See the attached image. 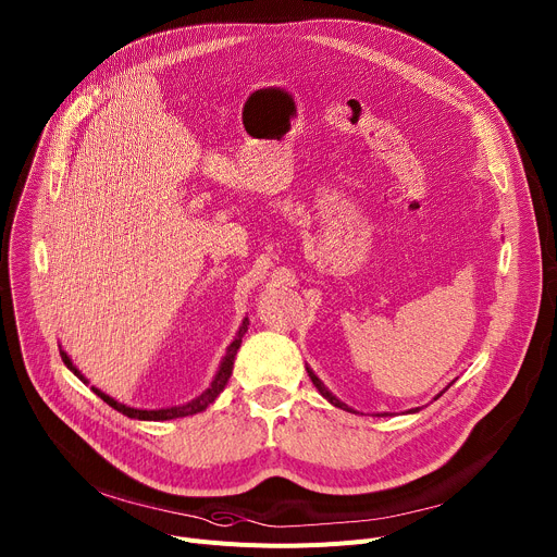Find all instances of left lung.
<instances>
[{
	"mask_svg": "<svg viewBox=\"0 0 557 557\" xmlns=\"http://www.w3.org/2000/svg\"><path fill=\"white\" fill-rule=\"evenodd\" d=\"M307 373H309L311 382L315 384V388L322 393V397H326V399L333 404V407H337V409H344V411H350V413H356V411H352V409H348L344 401H339V399H337V397H335V395H333V393H331V391L324 386V382H322V380H320V377H318V375H315V373H313L309 367H307ZM450 384H453V382H450ZM450 384H448V386H450ZM448 386H446V388H448ZM446 388H444V391H446ZM444 391H442V393H444ZM442 393H440V395H442ZM440 395H437V397H440ZM416 411H420V409H411V411H407V413H416ZM386 416H388V413H377V418H386Z\"/></svg>",
	"mask_w": 557,
	"mask_h": 557,
	"instance_id": "1",
	"label": "left lung"
}]
</instances>
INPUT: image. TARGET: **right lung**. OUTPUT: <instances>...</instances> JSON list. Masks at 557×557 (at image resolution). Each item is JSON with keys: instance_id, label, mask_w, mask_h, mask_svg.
Instances as JSON below:
<instances>
[{"instance_id": "1", "label": "right lung", "mask_w": 557, "mask_h": 557, "mask_svg": "<svg viewBox=\"0 0 557 557\" xmlns=\"http://www.w3.org/2000/svg\"><path fill=\"white\" fill-rule=\"evenodd\" d=\"M248 331V318H244V322H242V326H239V331H237V335H235V339L231 342V346L226 348V356L222 358V364H220V371H218V375L213 377V382H211V386L201 393V395H197L195 399H190V401H186V404H182V407H169V409H153V411H146V409H133V407H126V404H122V401H117V399H113L111 395H107V393H102L99 388H95V386H90L92 388V393L95 395H99L102 397L109 407H113L115 411H120L122 416H126V418H133V420H153V422H162V420H175V418H186V416H195V413H201L205 411L207 407H211V404L218 399V395L224 391V386H226V382H228V377H231V373H233V362H235V356H237V350H239V344H242V337H244V333ZM60 356H62V360H64V364L84 382V384H88V380L77 371V367L71 362V358L66 356V352L60 348Z\"/></svg>"}]
</instances>
